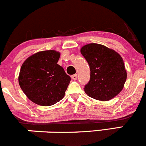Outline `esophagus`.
Listing matches in <instances>:
<instances>
[{"instance_id": "1", "label": "esophagus", "mask_w": 146, "mask_h": 146, "mask_svg": "<svg viewBox=\"0 0 146 146\" xmlns=\"http://www.w3.org/2000/svg\"><path fill=\"white\" fill-rule=\"evenodd\" d=\"M72 79L73 80H76V79H77V75L76 74L72 75Z\"/></svg>"}]
</instances>
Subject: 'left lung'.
<instances>
[{"label": "left lung", "instance_id": "8db88e82", "mask_svg": "<svg viewBox=\"0 0 146 146\" xmlns=\"http://www.w3.org/2000/svg\"><path fill=\"white\" fill-rule=\"evenodd\" d=\"M90 67V79L85 93L99 101H109L119 94L127 77L123 60L114 50L102 44L91 43L81 49Z\"/></svg>", "mask_w": 146, "mask_h": 146}]
</instances>
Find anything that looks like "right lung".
Returning <instances> with one entry per match:
<instances>
[{
  "label": "right lung",
  "mask_w": 146,
  "mask_h": 146,
  "mask_svg": "<svg viewBox=\"0 0 146 146\" xmlns=\"http://www.w3.org/2000/svg\"><path fill=\"white\" fill-rule=\"evenodd\" d=\"M60 54L46 50L34 54L23 64L19 85L30 101L40 106H52L65 94L71 77L57 64Z\"/></svg>",
  "instance_id": "right-lung-1"
}]
</instances>
